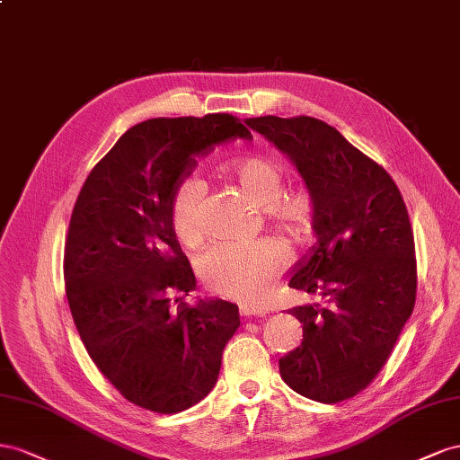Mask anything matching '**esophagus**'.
I'll list each match as a JSON object with an SVG mask.
<instances>
[{"label": "esophagus", "mask_w": 460, "mask_h": 460, "mask_svg": "<svg viewBox=\"0 0 460 460\" xmlns=\"http://www.w3.org/2000/svg\"><path fill=\"white\" fill-rule=\"evenodd\" d=\"M241 316H244V318H252V316H256V318H264L266 314H268V310L266 308H256V306H241Z\"/></svg>", "instance_id": "esophagus-1"}]
</instances>
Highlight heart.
Listing matches in <instances>:
<instances>
[{
	"instance_id": "1",
	"label": "heart",
	"mask_w": 460,
	"mask_h": 460,
	"mask_svg": "<svg viewBox=\"0 0 460 460\" xmlns=\"http://www.w3.org/2000/svg\"><path fill=\"white\" fill-rule=\"evenodd\" d=\"M221 175L237 187L251 204L264 208L271 226L293 239H305L316 221V202L306 189L281 190L283 172L266 157H244L221 167ZM204 187L199 179L185 177L177 182L169 204V219L175 237L187 246L199 244L200 204ZM287 264L285 248L271 239L252 244H217L202 258V275L212 291L243 300L261 303Z\"/></svg>"
}]
</instances>
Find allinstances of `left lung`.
Listing matches in <instances>:
<instances>
[{
	"label": "left lung",
	"instance_id": "left-lung-1",
	"mask_svg": "<svg viewBox=\"0 0 460 460\" xmlns=\"http://www.w3.org/2000/svg\"><path fill=\"white\" fill-rule=\"evenodd\" d=\"M244 123L288 157L316 202V244L288 287L318 300L288 310L303 343L279 358V374L312 401L350 399L384 368L414 308L409 212L385 169L332 125L306 115Z\"/></svg>",
	"mask_w": 460,
	"mask_h": 460
}]
</instances>
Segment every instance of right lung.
<instances>
[{"label":"right lung","instance_id":"1","mask_svg":"<svg viewBox=\"0 0 460 460\" xmlns=\"http://www.w3.org/2000/svg\"><path fill=\"white\" fill-rule=\"evenodd\" d=\"M251 138L227 113L148 119L130 127L86 177L65 243V288L98 370L142 409L175 414L214 389L239 306L190 293L196 278L169 219L177 182L196 157Z\"/></svg>","mask_w":460,"mask_h":460}]
</instances>
